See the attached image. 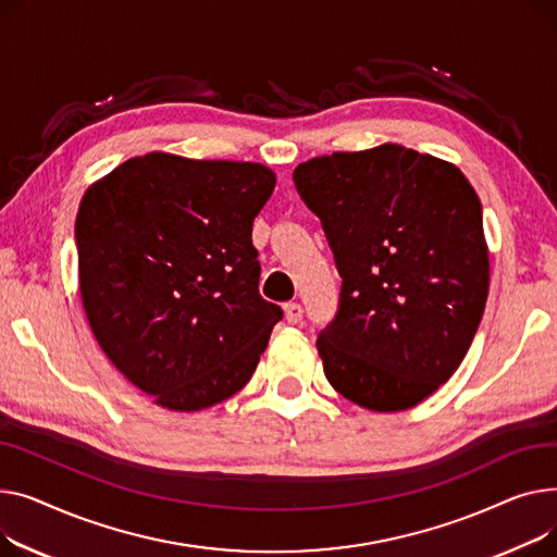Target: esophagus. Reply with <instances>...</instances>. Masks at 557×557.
I'll return each instance as SVG.
<instances>
[{"label": "esophagus", "mask_w": 557, "mask_h": 557, "mask_svg": "<svg viewBox=\"0 0 557 557\" xmlns=\"http://www.w3.org/2000/svg\"><path fill=\"white\" fill-rule=\"evenodd\" d=\"M285 319L289 323H299L304 319V306L301 304H285Z\"/></svg>", "instance_id": "esophagus-1"}]
</instances>
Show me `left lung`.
Segmentation results:
<instances>
[{"instance_id":"1","label":"left lung","mask_w":557,"mask_h":557,"mask_svg":"<svg viewBox=\"0 0 557 557\" xmlns=\"http://www.w3.org/2000/svg\"><path fill=\"white\" fill-rule=\"evenodd\" d=\"M292 180L344 278L317 339L325 377L369 411L416 407L461 367L483 317L476 190L454 163L400 144L314 157Z\"/></svg>"}]
</instances>
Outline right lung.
<instances>
[{"instance_id": "obj_1", "label": "right lung", "mask_w": 557, "mask_h": 557, "mask_svg": "<svg viewBox=\"0 0 557 557\" xmlns=\"http://www.w3.org/2000/svg\"><path fill=\"white\" fill-rule=\"evenodd\" d=\"M274 186L256 161L148 152L85 190L83 310L110 362L157 407L209 409L256 371L283 317L258 294L251 245Z\"/></svg>"}]
</instances>
